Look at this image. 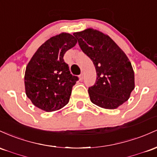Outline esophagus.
<instances>
[{"mask_svg":"<svg viewBox=\"0 0 157 157\" xmlns=\"http://www.w3.org/2000/svg\"><path fill=\"white\" fill-rule=\"evenodd\" d=\"M79 79H80L81 81L83 80L84 79V74L83 73H82L80 75H79Z\"/></svg>","mask_w":157,"mask_h":157,"instance_id":"obj_1","label":"esophagus"}]
</instances>
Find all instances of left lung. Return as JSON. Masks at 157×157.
Returning a JSON list of instances; mask_svg holds the SVG:
<instances>
[{
	"instance_id": "8db88e82",
	"label": "left lung",
	"mask_w": 157,
	"mask_h": 157,
	"mask_svg": "<svg viewBox=\"0 0 157 157\" xmlns=\"http://www.w3.org/2000/svg\"><path fill=\"white\" fill-rule=\"evenodd\" d=\"M73 36L93 61L96 80L88 88L90 101L102 108L116 109L128 101L134 89V72L124 52L107 35L87 29Z\"/></svg>"
}]
</instances>
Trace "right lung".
I'll return each instance as SVG.
<instances>
[{"instance_id": "obj_1", "label": "right lung", "mask_w": 157, "mask_h": 157, "mask_svg": "<svg viewBox=\"0 0 157 157\" xmlns=\"http://www.w3.org/2000/svg\"><path fill=\"white\" fill-rule=\"evenodd\" d=\"M76 43L73 36L62 33L45 41L32 57L26 68L24 84L26 96L36 107L51 112L69 102L78 78L70 73L64 56Z\"/></svg>"}]
</instances>
